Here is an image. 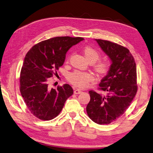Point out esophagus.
Returning <instances> with one entry per match:
<instances>
[{"mask_svg":"<svg viewBox=\"0 0 153 153\" xmlns=\"http://www.w3.org/2000/svg\"><path fill=\"white\" fill-rule=\"evenodd\" d=\"M82 93V90L81 89H74V94H79Z\"/></svg>","mask_w":153,"mask_h":153,"instance_id":"esophagus-1","label":"esophagus"}]
</instances>
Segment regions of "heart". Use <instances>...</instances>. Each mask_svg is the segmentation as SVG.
<instances>
[{"instance_id":"heart-1","label":"heart","mask_w":153,"mask_h":153,"mask_svg":"<svg viewBox=\"0 0 153 153\" xmlns=\"http://www.w3.org/2000/svg\"><path fill=\"white\" fill-rule=\"evenodd\" d=\"M83 52L85 58L89 62L94 63L100 56V53L95 48L86 46L83 49ZM109 67V63L106 59H100L95 64V69L99 74L106 72ZM68 81L77 88H85L89 86L94 81V75L89 72H83L80 71H74L68 76Z\"/></svg>"}]
</instances>
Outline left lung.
Wrapping results in <instances>:
<instances>
[{
  "mask_svg": "<svg viewBox=\"0 0 153 153\" xmlns=\"http://www.w3.org/2000/svg\"><path fill=\"white\" fill-rule=\"evenodd\" d=\"M109 56L111 65L101 79L99 89L105 95L89 91L90 101L86 107L91 120L99 125L110 124L128 109L137 94V67L127 48L110 41L95 39Z\"/></svg>",
  "mask_w": 153,
  "mask_h": 153,
  "instance_id": "1",
  "label": "left lung"
}]
</instances>
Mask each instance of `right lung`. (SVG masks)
Listing matches in <instances>:
<instances>
[{
    "label": "right lung",
    "mask_w": 153,
    "mask_h": 153,
    "mask_svg": "<svg viewBox=\"0 0 153 153\" xmlns=\"http://www.w3.org/2000/svg\"><path fill=\"white\" fill-rule=\"evenodd\" d=\"M83 38L54 37L34 45L27 52L20 76V91L27 107L41 120L56 117L74 91L68 84L50 89L49 78L58 75L70 48Z\"/></svg>",
    "instance_id": "add662e5"
}]
</instances>
